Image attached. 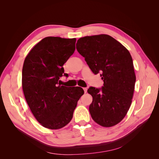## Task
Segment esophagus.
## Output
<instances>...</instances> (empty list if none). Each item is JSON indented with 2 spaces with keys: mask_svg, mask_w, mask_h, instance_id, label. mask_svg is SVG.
<instances>
[{
  "mask_svg": "<svg viewBox=\"0 0 159 159\" xmlns=\"http://www.w3.org/2000/svg\"><path fill=\"white\" fill-rule=\"evenodd\" d=\"M83 89H84V93H85L86 92H87V91H88V88H84Z\"/></svg>",
  "mask_w": 159,
  "mask_h": 159,
  "instance_id": "1",
  "label": "esophagus"
}]
</instances>
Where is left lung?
<instances>
[{"instance_id": "left-lung-1", "label": "left lung", "mask_w": 159, "mask_h": 159, "mask_svg": "<svg viewBox=\"0 0 159 159\" xmlns=\"http://www.w3.org/2000/svg\"><path fill=\"white\" fill-rule=\"evenodd\" d=\"M76 49L103 86L90 87L93 98L89 110L95 122L109 127L125 117L132 102L136 76L132 57L121 43L107 34L81 38Z\"/></svg>"}]
</instances>
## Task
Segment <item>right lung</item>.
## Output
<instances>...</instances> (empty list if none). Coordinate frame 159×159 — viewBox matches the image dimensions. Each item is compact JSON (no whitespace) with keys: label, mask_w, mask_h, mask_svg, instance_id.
Segmentation results:
<instances>
[{"label":"right lung","mask_w":159,"mask_h":159,"mask_svg":"<svg viewBox=\"0 0 159 159\" xmlns=\"http://www.w3.org/2000/svg\"><path fill=\"white\" fill-rule=\"evenodd\" d=\"M75 38L46 37L28 53L22 74V89L34 116L43 127L58 129L73 117L78 101L84 93L80 87L61 85L64 64L74 54Z\"/></svg>","instance_id":"1"}]
</instances>
